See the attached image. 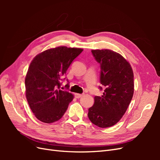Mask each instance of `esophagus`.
<instances>
[{
  "label": "esophagus",
  "instance_id": "34e87169",
  "mask_svg": "<svg viewBox=\"0 0 160 160\" xmlns=\"http://www.w3.org/2000/svg\"><path fill=\"white\" fill-rule=\"evenodd\" d=\"M83 95V94H79V93H75V98H77V99H79V98H81V97Z\"/></svg>",
  "mask_w": 160,
  "mask_h": 160
}]
</instances>
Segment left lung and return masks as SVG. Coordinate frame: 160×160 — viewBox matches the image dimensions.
Here are the masks:
<instances>
[{
	"instance_id": "1",
	"label": "left lung",
	"mask_w": 160,
	"mask_h": 160,
	"mask_svg": "<svg viewBox=\"0 0 160 160\" xmlns=\"http://www.w3.org/2000/svg\"><path fill=\"white\" fill-rule=\"evenodd\" d=\"M100 64L101 96H95L88 118L94 125L105 128L113 126L122 119L132 101L134 91L132 67L119 53L109 49L92 50ZM100 90L102 88L99 87Z\"/></svg>"
}]
</instances>
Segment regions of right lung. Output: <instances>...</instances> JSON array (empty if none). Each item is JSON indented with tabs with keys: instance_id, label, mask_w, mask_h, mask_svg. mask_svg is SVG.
Segmentation results:
<instances>
[{
	"instance_id": "add662e5",
	"label": "right lung",
	"mask_w": 160,
	"mask_h": 160,
	"mask_svg": "<svg viewBox=\"0 0 160 160\" xmlns=\"http://www.w3.org/2000/svg\"><path fill=\"white\" fill-rule=\"evenodd\" d=\"M83 49L58 47L42 52L31 61L25 77L26 98L35 117L46 123L59 120L73 99L60 89L71 62ZM65 87L69 88V81Z\"/></svg>"
}]
</instances>
